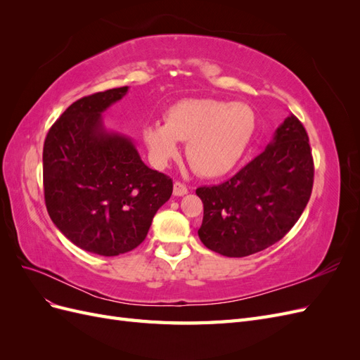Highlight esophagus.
Instances as JSON below:
<instances>
[{"label": "esophagus", "mask_w": 360, "mask_h": 360, "mask_svg": "<svg viewBox=\"0 0 360 360\" xmlns=\"http://www.w3.org/2000/svg\"><path fill=\"white\" fill-rule=\"evenodd\" d=\"M186 193H188L186 184L181 181L174 183V195H176V197H183V195H186Z\"/></svg>", "instance_id": "esophagus-1"}]
</instances>
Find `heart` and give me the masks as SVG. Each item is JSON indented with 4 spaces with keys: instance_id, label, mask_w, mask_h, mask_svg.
Segmentation results:
<instances>
[{
    "instance_id": "b5f03b06",
    "label": "heart",
    "mask_w": 360,
    "mask_h": 360,
    "mask_svg": "<svg viewBox=\"0 0 360 360\" xmlns=\"http://www.w3.org/2000/svg\"><path fill=\"white\" fill-rule=\"evenodd\" d=\"M257 115L246 103L210 97L184 99L165 114V123L144 127V141L151 162L163 168L186 143V158L204 177H219L242 159L254 138Z\"/></svg>"
}]
</instances>
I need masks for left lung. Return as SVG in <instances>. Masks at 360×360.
I'll use <instances>...</instances> for the list:
<instances>
[{
  "label": "left lung",
  "instance_id": "left-lung-1",
  "mask_svg": "<svg viewBox=\"0 0 360 360\" xmlns=\"http://www.w3.org/2000/svg\"><path fill=\"white\" fill-rule=\"evenodd\" d=\"M314 183L309 138L292 114L263 153L217 186H202L198 230L205 248L225 257H248L279 242L299 221Z\"/></svg>",
  "mask_w": 360,
  "mask_h": 360
}]
</instances>
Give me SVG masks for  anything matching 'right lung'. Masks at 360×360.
Listing matches in <instances>:
<instances>
[{
    "mask_svg": "<svg viewBox=\"0 0 360 360\" xmlns=\"http://www.w3.org/2000/svg\"><path fill=\"white\" fill-rule=\"evenodd\" d=\"M129 86L85 96L52 124L43 146V188L52 222L91 254L115 257L144 242L172 180L141 160L134 141L110 132L102 112Z\"/></svg>",
    "mask_w": 360,
    "mask_h": 360,
    "instance_id": "add662e5",
    "label": "right lung"
}]
</instances>
